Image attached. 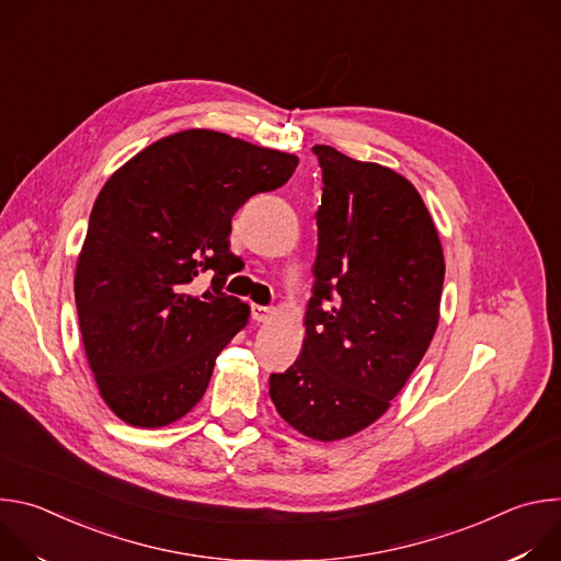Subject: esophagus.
Listing matches in <instances>:
<instances>
[{
	"label": "esophagus",
	"instance_id": "1",
	"mask_svg": "<svg viewBox=\"0 0 561 561\" xmlns=\"http://www.w3.org/2000/svg\"><path fill=\"white\" fill-rule=\"evenodd\" d=\"M251 314H253L255 322H268V319L273 317V308H271V306L253 304V306H251Z\"/></svg>",
	"mask_w": 561,
	"mask_h": 561
}]
</instances>
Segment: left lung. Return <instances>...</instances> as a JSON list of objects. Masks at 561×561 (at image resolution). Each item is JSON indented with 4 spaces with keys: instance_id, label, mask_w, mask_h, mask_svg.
<instances>
[{
    "instance_id": "obj_1",
    "label": "left lung",
    "mask_w": 561,
    "mask_h": 561,
    "mask_svg": "<svg viewBox=\"0 0 561 561\" xmlns=\"http://www.w3.org/2000/svg\"><path fill=\"white\" fill-rule=\"evenodd\" d=\"M312 152L324 193L306 337L295 364L271 375L268 392L295 431L335 442L377 422L428 351L444 253L404 175L333 146Z\"/></svg>"
}]
</instances>
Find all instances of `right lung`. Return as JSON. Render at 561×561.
Wrapping results in <instances>:
<instances>
[{
    "mask_svg": "<svg viewBox=\"0 0 561 561\" xmlns=\"http://www.w3.org/2000/svg\"><path fill=\"white\" fill-rule=\"evenodd\" d=\"M297 164L290 152L191 128L146 146L104 184L77 257L75 304L100 394L122 422L169 426L204 397L217 355L251 314L221 293L230 219ZM202 272L211 288L191 296Z\"/></svg>",
    "mask_w": 561,
    "mask_h": 561,
    "instance_id": "right-lung-1",
    "label": "right lung"
}]
</instances>
